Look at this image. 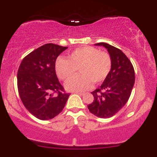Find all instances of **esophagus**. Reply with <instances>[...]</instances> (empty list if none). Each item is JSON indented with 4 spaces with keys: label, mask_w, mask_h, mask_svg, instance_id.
Listing matches in <instances>:
<instances>
[{
    "label": "esophagus",
    "mask_w": 157,
    "mask_h": 157,
    "mask_svg": "<svg viewBox=\"0 0 157 157\" xmlns=\"http://www.w3.org/2000/svg\"><path fill=\"white\" fill-rule=\"evenodd\" d=\"M75 94H79V95H83L84 93L82 92H80V91H75V92H74Z\"/></svg>",
    "instance_id": "34e87169"
}]
</instances>
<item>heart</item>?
Returning a JSON list of instances; mask_svg holds the SVG:
<instances>
[{
  "instance_id": "heart-1",
  "label": "heart",
  "mask_w": 157,
  "mask_h": 157,
  "mask_svg": "<svg viewBox=\"0 0 157 157\" xmlns=\"http://www.w3.org/2000/svg\"><path fill=\"white\" fill-rule=\"evenodd\" d=\"M111 58L108 53L92 46L77 48L71 52L69 59L60 56L55 62V71L63 80H67L76 73L81 74L66 83L68 91H82L89 89L94 82L100 83L107 77L111 69Z\"/></svg>"
}]
</instances>
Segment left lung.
I'll list each match as a JSON object with an SVG mask.
<instances>
[{"mask_svg":"<svg viewBox=\"0 0 157 157\" xmlns=\"http://www.w3.org/2000/svg\"><path fill=\"white\" fill-rule=\"evenodd\" d=\"M95 45L107 48L112 65L100 87L91 92L94 100L88 109L95 116L105 119L116 114L128 100L134 85L135 73L132 63L121 50L105 43Z\"/></svg>","mask_w":157,"mask_h":157,"instance_id":"8db88e82","label":"left lung"}]
</instances>
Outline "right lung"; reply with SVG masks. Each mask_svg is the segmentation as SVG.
I'll list each match as a JSON object with an SVG mask.
<instances>
[{
  "instance_id": "add662e5",
  "label": "right lung",
  "mask_w": 157,
  "mask_h": 157,
  "mask_svg": "<svg viewBox=\"0 0 157 157\" xmlns=\"http://www.w3.org/2000/svg\"><path fill=\"white\" fill-rule=\"evenodd\" d=\"M67 47L45 44L23 59L17 71L21 100L32 115L48 120L63 109L70 94L66 93L55 71L57 57Z\"/></svg>"
}]
</instances>
